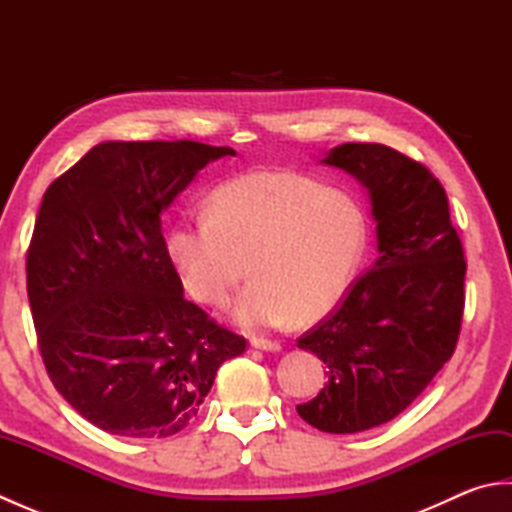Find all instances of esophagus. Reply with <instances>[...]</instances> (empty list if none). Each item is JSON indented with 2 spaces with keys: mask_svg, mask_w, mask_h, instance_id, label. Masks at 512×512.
Returning <instances> with one entry per match:
<instances>
[{
  "mask_svg": "<svg viewBox=\"0 0 512 512\" xmlns=\"http://www.w3.org/2000/svg\"><path fill=\"white\" fill-rule=\"evenodd\" d=\"M250 345H253L255 350H264V352H279L281 350V345L277 341L262 339V336H253V339H250Z\"/></svg>",
  "mask_w": 512,
  "mask_h": 512,
  "instance_id": "1",
  "label": "esophagus"
}]
</instances>
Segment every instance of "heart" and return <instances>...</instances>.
<instances>
[{"label": "heart", "mask_w": 512, "mask_h": 512, "mask_svg": "<svg viewBox=\"0 0 512 512\" xmlns=\"http://www.w3.org/2000/svg\"><path fill=\"white\" fill-rule=\"evenodd\" d=\"M367 239V215L352 193L259 169L220 184L209 217L173 226L169 255L191 295L215 308L231 301L248 264L255 281L235 319L259 330L328 317L352 288Z\"/></svg>", "instance_id": "b5f03b06"}]
</instances>
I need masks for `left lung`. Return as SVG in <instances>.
<instances>
[{
	"mask_svg": "<svg viewBox=\"0 0 512 512\" xmlns=\"http://www.w3.org/2000/svg\"><path fill=\"white\" fill-rule=\"evenodd\" d=\"M321 162L367 189L378 257L297 341L328 367V383L297 411L319 431L358 433L394 420L453 356L466 259L447 193L420 162L378 143H345Z\"/></svg>",
	"mask_w": 512,
	"mask_h": 512,
	"instance_id": "1",
	"label": "left lung"
}]
</instances>
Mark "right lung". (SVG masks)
Here are the masks:
<instances>
[{
    "label": "right lung",
    "mask_w": 512,
    "mask_h": 512,
    "mask_svg": "<svg viewBox=\"0 0 512 512\" xmlns=\"http://www.w3.org/2000/svg\"><path fill=\"white\" fill-rule=\"evenodd\" d=\"M231 147L110 140L43 193L26 257L28 301L52 385L123 438L187 427L246 339L182 295L162 211Z\"/></svg>",
    "instance_id": "add662e5"
}]
</instances>
